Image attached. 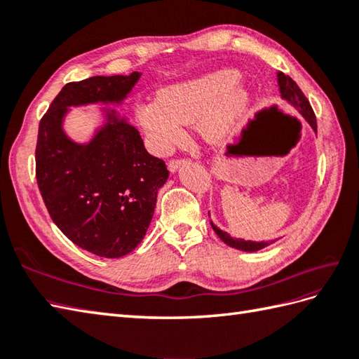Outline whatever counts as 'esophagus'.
I'll return each mask as SVG.
<instances>
[{
  "mask_svg": "<svg viewBox=\"0 0 359 359\" xmlns=\"http://www.w3.org/2000/svg\"><path fill=\"white\" fill-rule=\"evenodd\" d=\"M184 162H185V160H182V158H172V160H170V162H168V170H170L171 172H175V171H177V168Z\"/></svg>",
  "mask_w": 359,
  "mask_h": 359,
  "instance_id": "obj_1",
  "label": "esophagus"
}]
</instances>
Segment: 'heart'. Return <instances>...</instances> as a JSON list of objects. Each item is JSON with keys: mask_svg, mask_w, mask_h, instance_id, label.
<instances>
[{"mask_svg": "<svg viewBox=\"0 0 359 359\" xmlns=\"http://www.w3.org/2000/svg\"><path fill=\"white\" fill-rule=\"evenodd\" d=\"M253 94L239 72L220 69L158 90L139 104L137 118L152 148L168 154L182 142L185 125L197 121L205 139L220 142L238 131L248 116Z\"/></svg>", "mask_w": 359, "mask_h": 359, "instance_id": "b5f03b06", "label": "heart"}]
</instances>
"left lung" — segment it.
<instances>
[{"label":"left lung","mask_w":359,"mask_h":359,"mask_svg":"<svg viewBox=\"0 0 359 359\" xmlns=\"http://www.w3.org/2000/svg\"><path fill=\"white\" fill-rule=\"evenodd\" d=\"M278 85H279L280 97L284 98V100H287L290 104H292L293 108L309 121V125L313 128V131L316 133L315 112H313V109H311L307 97L304 95V93L299 89V86L296 85V81L292 77L285 75L284 72H278ZM208 216H210V212H208ZM211 226H212V230L216 231L219 238L226 243V245H230L236 250L257 251V250L269 247L270 243H273V241L271 242H253V241H243V239H233L230 234L220 230V228H217L212 222H211Z\"/></svg>","instance_id":"obj_1"}]
</instances>
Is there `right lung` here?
<instances>
[{"label": "right lung", "instance_id": "right-lung-1", "mask_svg": "<svg viewBox=\"0 0 359 359\" xmlns=\"http://www.w3.org/2000/svg\"><path fill=\"white\" fill-rule=\"evenodd\" d=\"M140 75L67 83L38 126L35 174L46 208L67 239L100 257H121L139 245L170 171L114 109L83 144L66 135L63 118L71 106L121 103Z\"/></svg>", "mask_w": 359, "mask_h": 359}]
</instances>
